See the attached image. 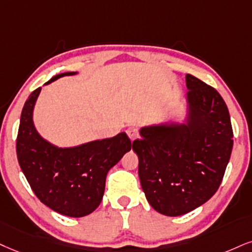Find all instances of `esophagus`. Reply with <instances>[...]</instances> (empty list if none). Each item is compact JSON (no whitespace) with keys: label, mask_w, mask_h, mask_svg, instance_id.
I'll use <instances>...</instances> for the list:
<instances>
[{"label":"esophagus","mask_w":252,"mask_h":252,"mask_svg":"<svg viewBox=\"0 0 252 252\" xmlns=\"http://www.w3.org/2000/svg\"><path fill=\"white\" fill-rule=\"evenodd\" d=\"M126 133H127V135H128V138L131 139V141L135 140V139L138 138V136H139L138 129H136V127H134V126H131V127H128V128H127Z\"/></svg>","instance_id":"obj_1"}]
</instances>
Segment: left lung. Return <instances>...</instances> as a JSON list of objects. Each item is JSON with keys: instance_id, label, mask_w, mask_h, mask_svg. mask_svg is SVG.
Returning a JSON list of instances; mask_svg holds the SVG:
<instances>
[{"instance_id": "obj_1", "label": "left lung", "mask_w": 252, "mask_h": 252, "mask_svg": "<svg viewBox=\"0 0 252 252\" xmlns=\"http://www.w3.org/2000/svg\"><path fill=\"white\" fill-rule=\"evenodd\" d=\"M183 123L140 128L133 142L139 179L148 203L166 216L185 215L212 198L232 151L228 107L219 92L187 74Z\"/></svg>"}]
</instances>
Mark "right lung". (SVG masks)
I'll return each instance as SVG.
<instances>
[{
	"label": "right lung",
	"instance_id": "right-lung-1",
	"mask_svg": "<svg viewBox=\"0 0 252 252\" xmlns=\"http://www.w3.org/2000/svg\"><path fill=\"white\" fill-rule=\"evenodd\" d=\"M77 73L56 74L44 85ZM40 90L31 93L22 110L16 141L18 163L32 191L46 207L65 216H86L100 204L108 170L131 151V140L123 132L73 147L51 144L33 125Z\"/></svg>",
	"mask_w": 252,
	"mask_h": 252
}]
</instances>
